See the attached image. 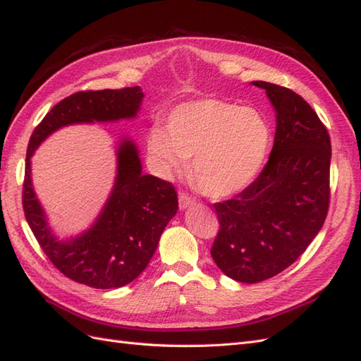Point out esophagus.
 <instances>
[{
	"mask_svg": "<svg viewBox=\"0 0 361 361\" xmlns=\"http://www.w3.org/2000/svg\"><path fill=\"white\" fill-rule=\"evenodd\" d=\"M194 204V200L190 197L187 192H179V207L180 209H187V207H191Z\"/></svg>",
	"mask_w": 361,
	"mask_h": 361,
	"instance_id": "esophagus-1",
	"label": "esophagus"
}]
</instances>
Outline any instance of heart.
Wrapping results in <instances>:
<instances>
[{
    "label": "heart",
    "instance_id": "heart-1",
    "mask_svg": "<svg viewBox=\"0 0 361 361\" xmlns=\"http://www.w3.org/2000/svg\"><path fill=\"white\" fill-rule=\"evenodd\" d=\"M269 143L271 128L256 108L200 97L174 106L166 130L152 129L147 150L162 176L190 161L195 187L211 199H227L256 179Z\"/></svg>",
    "mask_w": 361,
    "mask_h": 361
}]
</instances>
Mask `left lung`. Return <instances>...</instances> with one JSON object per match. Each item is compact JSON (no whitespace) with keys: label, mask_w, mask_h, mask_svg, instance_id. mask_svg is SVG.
Listing matches in <instances>:
<instances>
[{"label":"left lung","mask_w":361,"mask_h":361,"mask_svg":"<svg viewBox=\"0 0 361 361\" xmlns=\"http://www.w3.org/2000/svg\"><path fill=\"white\" fill-rule=\"evenodd\" d=\"M276 110L269 159L255 182L214 203L211 256L227 277L257 283L290 267L318 235L330 204L331 141L313 108L286 87L253 81Z\"/></svg>","instance_id":"obj_1"}]
</instances>
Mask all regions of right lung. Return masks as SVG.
Segmentation results:
<instances>
[{"instance_id":"1","label":"right lung","mask_w":361,"mask_h":361,"mask_svg":"<svg viewBox=\"0 0 361 361\" xmlns=\"http://www.w3.org/2000/svg\"><path fill=\"white\" fill-rule=\"evenodd\" d=\"M143 96L138 85L73 93L43 117L28 143L23 188L27 223L61 274L94 289L122 288L146 269L161 233L178 211L176 190L167 180L141 173L137 146L123 138L116 154L114 187L102 212L87 232L59 241L32 190L30 159L42 141L63 126L135 117Z\"/></svg>"}]
</instances>
